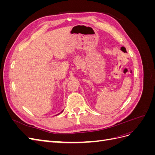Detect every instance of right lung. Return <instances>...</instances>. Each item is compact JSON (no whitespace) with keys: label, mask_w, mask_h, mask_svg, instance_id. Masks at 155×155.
Wrapping results in <instances>:
<instances>
[{"label":"right lung","mask_w":155,"mask_h":155,"mask_svg":"<svg viewBox=\"0 0 155 155\" xmlns=\"http://www.w3.org/2000/svg\"><path fill=\"white\" fill-rule=\"evenodd\" d=\"M62 112H63V111H62ZM60 114V113H59L58 114ZM58 114H57V115H58Z\"/></svg>","instance_id":"obj_1"}]
</instances>
